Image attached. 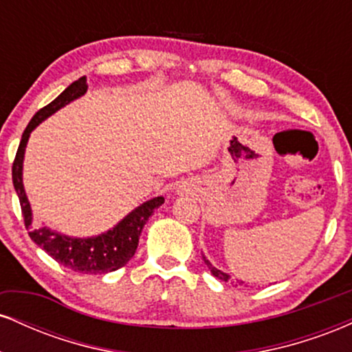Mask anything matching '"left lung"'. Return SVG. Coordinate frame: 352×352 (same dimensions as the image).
<instances>
[{
  "instance_id": "1",
  "label": "left lung",
  "mask_w": 352,
  "mask_h": 352,
  "mask_svg": "<svg viewBox=\"0 0 352 352\" xmlns=\"http://www.w3.org/2000/svg\"><path fill=\"white\" fill-rule=\"evenodd\" d=\"M201 256H204V261H205V265H207V268L210 270V273L213 274V276L215 278H218V280L220 281H230V274L228 273H225V272H221V270H218V268H215V266H213L212 263H210V260H207V256H205V254H201ZM236 283H240V285H243L245 281H240V280H236Z\"/></svg>"
}]
</instances>
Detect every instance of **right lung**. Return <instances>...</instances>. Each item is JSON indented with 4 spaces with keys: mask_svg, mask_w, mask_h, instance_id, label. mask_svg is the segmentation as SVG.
<instances>
[{
    "mask_svg": "<svg viewBox=\"0 0 352 352\" xmlns=\"http://www.w3.org/2000/svg\"><path fill=\"white\" fill-rule=\"evenodd\" d=\"M86 91L87 79L84 76V78L74 80L71 86L64 89L51 104H47L41 111L36 112L31 122L24 129L21 142H19L18 152H16V159L13 162V185L16 193H18L19 204H21L24 225H26V230H30L31 240L38 246H41L44 252L50 254L51 258H54L58 263L72 270V272L100 274L116 272V270L122 268L124 265L129 263V260L134 256L137 245H139V236L142 233L145 221L152 215L153 210L159 208L164 204V197H155V199L144 201L142 205L135 207L131 213H127L119 223L107 230V232L100 233V235L78 238L64 235V233L44 227V225L43 227H36L33 223V210H31L30 200H28L26 190H24L23 185L24 152H26L31 132L43 120H46L47 117L58 112L59 109L86 94Z\"/></svg>",
    "mask_w": 352,
    "mask_h": 352,
    "instance_id": "obj_1",
    "label": "right lung"
}]
</instances>
